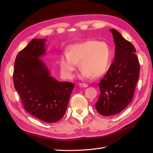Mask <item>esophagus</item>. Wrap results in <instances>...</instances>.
I'll use <instances>...</instances> for the list:
<instances>
[{
	"instance_id": "esophagus-1",
	"label": "esophagus",
	"mask_w": 153,
	"mask_h": 153,
	"mask_svg": "<svg viewBox=\"0 0 153 153\" xmlns=\"http://www.w3.org/2000/svg\"><path fill=\"white\" fill-rule=\"evenodd\" d=\"M79 86L81 87H87L88 85L87 84H84V83H80Z\"/></svg>"
}]
</instances>
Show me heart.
I'll return each instance as SVG.
<instances>
[{"label":"heart","instance_id":"1","mask_svg":"<svg viewBox=\"0 0 153 153\" xmlns=\"http://www.w3.org/2000/svg\"><path fill=\"white\" fill-rule=\"evenodd\" d=\"M112 62V51L103 41L87 40L69 45L66 55L59 57V65L62 77L71 79L76 69V64L81 71L80 78H99L108 71Z\"/></svg>","mask_w":153,"mask_h":153}]
</instances>
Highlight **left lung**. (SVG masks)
Segmentation results:
<instances>
[{"mask_svg": "<svg viewBox=\"0 0 153 153\" xmlns=\"http://www.w3.org/2000/svg\"><path fill=\"white\" fill-rule=\"evenodd\" d=\"M110 31L115 45L114 60L99 83L100 95L95 104L104 116L119 114L131 102L140 71L134 46L115 29Z\"/></svg>", "mask_w": 153, "mask_h": 153, "instance_id": "1", "label": "left lung"}]
</instances>
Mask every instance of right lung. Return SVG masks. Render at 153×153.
Returning a JSON list of instances; mask_svg holds the SVG:
<instances>
[{"instance_id": "add662e5", "label": "right lung", "mask_w": 153, "mask_h": 153, "mask_svg": "<svg viewBox=\"0 0 153 153\" xmlns=\"http://www.w3.org/2000/svg\"><path fill=\"white\" fill-rule=\"evenodd\" d=\"M46 41L33 39L18 53L13 83L27 112L45 123H55L65 114L74 84L50 75L39 59L46 53Z\"/></svg>"}]
</instances>
